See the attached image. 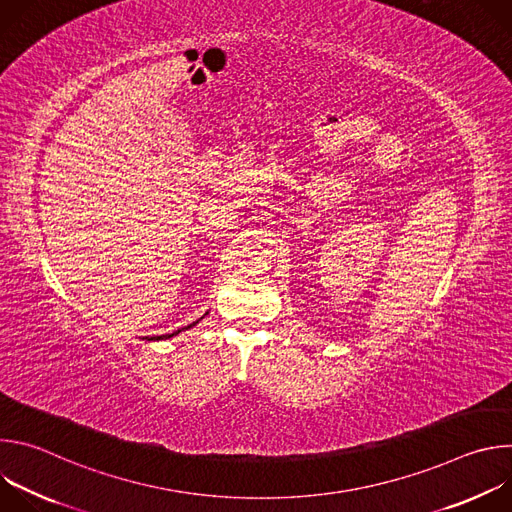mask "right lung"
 Returning <instances> with one entry per match:
<instances>
[{
  "label": "right lung",
  "mask_w": 512,
  "mask_h": 512,
  "mask_svg": "<svg viewBox=\"0 0 512 512\" xmlns=\"http://www.w3.org/2000/svg\"><path fill=\"white\" fill-rule=\"evenodd\" d=\"M186 328H190V326H186ZM184 330V328H182ZM182 330H176V332H172V334H166V336H158V338H172L174 334H178V332H182Z\"/></svg>",
  "instance_id": "1"
}]
</instances>
